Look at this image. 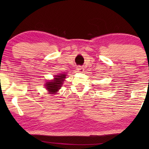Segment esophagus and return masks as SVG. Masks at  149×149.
<instances>
[{"label": "esophagus", "mask_w": 149, "mask_h": 149, "mask_svg": "<svg viewBox=\"0 0 149 149\" xmlns=\"http://www.w3.org/2000/svg\"><path fill=\"white\" fill-rule=\"evenodd\" d=\"M76 70H77V72H83L84 71V68H83L81 66H80V65H79V66H77L76 68Z\"/></svg>", "instance_id": "1"}]
</instances>
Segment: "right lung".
Wrapping results in <instances>:
<instances>
[{"instance_id":"obj_1","label":"right lung","mask_w":149,"mask_h":149,"mask_svg":"<svg viewBox=\"0 0 149 149\" xmlns=\"http://www.w3.org/2000/svg\"><path fill=\"white\" fill-rule=\"evenodd\" d=\"M65 74H60V75H56L54 76L53 80L47 81V84H45V88H46L48 91H49V93L51 94H54L56 93L63 84V82L64 81L65 79Z\"/></svg>"}]
</instances>
